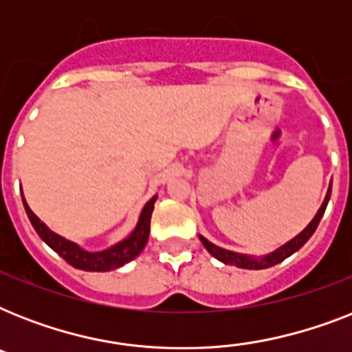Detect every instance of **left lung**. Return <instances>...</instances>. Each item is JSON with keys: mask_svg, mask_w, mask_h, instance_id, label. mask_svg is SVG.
Masks as SVG:
<instances>
[{"mask_svg": "<svg viewBox=\"0 0 352 352\" xmlns=\"http://www.w3.org/2000/svg\"><path fill=\"white\" fill-rule=\"evenodd\" d=\"M331 188H333V182H331V186H329V192L323 199V204L318 210V214L314 215V219L307 225V228L303 232L296 235L294 239H290L289 243H285L283 246H279L278 250L270 252L267 256L263 257H254V256H246V254H237V252L232 250H225V248H221V246L214 245V243H210L206 237L203 235H199V239L204 245V248L215 257V259H219L221 263H225V265H234L237 268H248V270H261V268H268L274 267V265H278V263L285 261L287 257L292 256L294 252H298L301 246L305 245L307 241L311 239V235L316 232L318 225H320V221H322L323 214H325V208H327L329 199H331Z\"/></svg>", "mask_w": 352, "mask_h": 352, "instance_id": "left-lung-1", "label": "left lung"}]
</instances>
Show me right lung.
I'll return each mask as SVG.
<instances>
[{"mask_svg": "<svg viewBox=\"0 0 352 352\" xmlns=\"http://www.w3.org/2000/svg\"><path fill=\"white\" fill-rule=\"evenodd\" d=\"M155 201H157V195L146 203V206L140 212V217H138L135 230L127 235L126 239L118 241L117 245L109 246V248L100 252H87L82 246L76 245V243H73V241L54 234L51 228H47L45 223H41L32 214V210L29 208V204H27L25 199L23 206L27 215H29L30 225L34 226V230L38 232V235L45 241L47 245L51 246L52 250L56 252L58 256L63 257L71 267L85 270V272H107V270H115V268L124 267L126 263L133 261L144 250V246H146L149 237V221H151V212H153Z\"/></svg>", "mask_w": 352, "mask_h": 352, "instance_id": "add662e5", "label": "right lung"}]
</instances>
